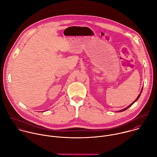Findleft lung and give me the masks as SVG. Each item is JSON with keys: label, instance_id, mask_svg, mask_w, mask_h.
Instances as JSON below:
<instances>
[{"label": "left lung", "instance_id": "left-lung-1", "mask_svg": "<svg viewBox=\"0 0 157 157\" xmlns=\"http://www.w3.org/2000/svg\"><path fill=\"white\" fill-rule=\"evenodd\" d=\"M142 89H143V88H142V90H141V92H140V94H139V96H137V98H136V100H135V101H134V102H132V104H130V105H129V106H128V107H126V108H125V109H123V110H120V111H118V112H123V111H124V110H126V109H128V108H129V107H131V105H132V104H134V102H136V101H137V99H139V97H140V94H141V93H142Z\"/></svg>", "mask_w": 157, "mask_h": 157}]
</instances>
